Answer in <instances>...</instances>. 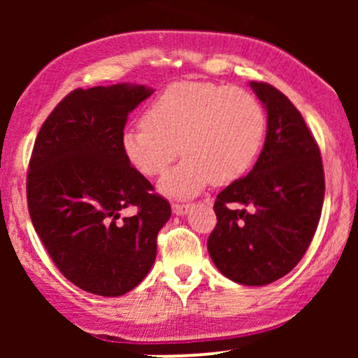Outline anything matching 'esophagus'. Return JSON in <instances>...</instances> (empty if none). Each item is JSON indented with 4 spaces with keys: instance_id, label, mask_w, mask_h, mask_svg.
<instances>
[{
    "instance_id": "esophagus-1",
    "label": "esophagus",
    "mask_w": 358,
    "mask_h": 358,
    "mask_svg": "<svg viewBox=\"0 0 358 358\" xmlns=\"http://www.w3.org/2000/svg\"><path fill=\"white\" fill-rule=\"evenodd\" d=\"M192 205L190 203H173L171 205V210H173L175 215H187L190 212Z\"/></svg>"
}]
</instances>
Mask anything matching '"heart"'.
<instances>
[{
  "instance_id": "obj_1",
  "label": "heart",
  "mask_w": 358,
  "mask_h": 358,
  "mask_svg": "<svg viewBox=\"0 0 358 358\" xmlns=\"http://www.w3.org/2000/svg\"><path fill=\"white\" fill-rule=\"evenodd\" d=\"M266 133L262 106L239 87L176 82L151 102L141 124L122 133L127 162L146 176L185 158L159 182V190L188 199L208 183H231L249 170Z\"/></svg>"
}]
</instances>
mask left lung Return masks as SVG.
<instances>
[{
  "mask_svg": "<svg viewBox=\"0 0 358 358\" xmlns=\"http://www.w3.org/2000/svg\"><path fill=\"white\" fill-rule=\"evenodd\" d=\"M249 85L268 113L264 148L248 176L217 195L207 249L225 278L264 286L305 256L322 215L324 175L320 148L293 102L264 82Z\"/></svg>",
  "mask_w": 358,
  "mask_h": 358,
  "instance_id": "1",
  "label": "left lung"
}]
</instances>
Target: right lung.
Returning <instances> with one entry per match:
<instances>
[{
  "label": "right lung",
  "mask_w": 358,
  "mask_h": 358,
  "mask_svg": "<svg viewBox=\"0 0 358 358\" xmlns=\"http://www.w3.org/2000/svg\"><path fill=\"white\" fill-rule=\"evenodd\" d=\"M153 92L138 84L76 89L36 136L27 176L31 222L60 273L87 293L121 296L136 287L171 215L121 143L129 113ZM124 208L137 212L122 217Z\"/></svg>",
  "instance_id": "1"
}]
</instances>
